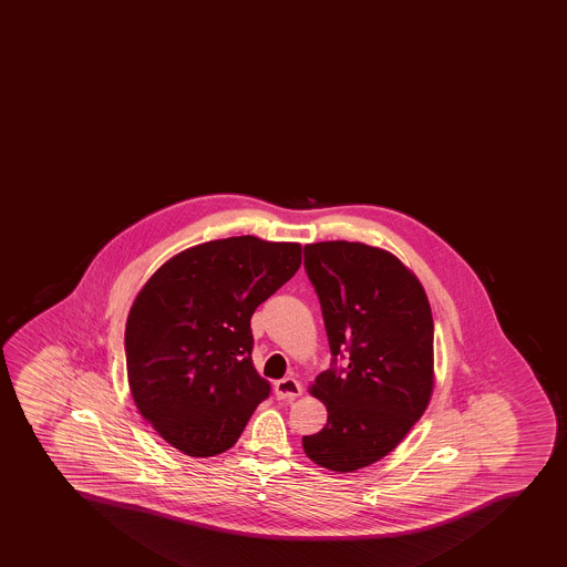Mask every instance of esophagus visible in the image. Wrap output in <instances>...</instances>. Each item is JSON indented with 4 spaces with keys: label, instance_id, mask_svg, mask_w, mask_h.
Segmentation results:
<instances>
[{
    "label": "esophagus",
    "instance_id": "esophagus-1",
    "mask_svg": "<svg viewBox=\"0 0 567 567\" xmlns=\"http://www.w3.org/2000/svg\"><path fill=\"white\" fill-rule=\"evenodd\" d=\"M275 393L278 400L298 399L301 394L300 382H297L295 378H284L280 382H276Z\"/></svg>",
    "mask_w": 567,
    "mask_h": 567
}]
</instances>
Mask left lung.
<instances>
[{
    "label": "left lung",
    "instance_id": "8db88e82",
    "mask_svg": "<svg viewBox=\"0 0 567 567\" xmlns=\"http://www.w3.org/2000/svg\"><path fill=\"white\" fill-rule=\"evenodd\" d=\"M332 368L309 388L327 408L320 433L303 436L307 456L354 473L396 447L433 394V315L419 278L388 250L360 241L306 245ZM349 357V368H333Z\"/></svg>",
    "mask_w": 567,
    "mask_h": 567
}]
</instances>
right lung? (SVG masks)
Wrapping results in <instances>:
<instances>
[{
  "instance_id": "add662e5",
  "label": "right lung",
  "mask_w": 567,
  "mask_h": 567,
  "mask_svg": "<svg viewBox=\"0 0 567 567\" xmlns=\"http://www.w3.org/2000/svg\"><path fill=\"white\" fill-rule=\"evenodd\" d=\"M300 264V244L233 236L173 256L134 298L128 388L174 450L196 458L225 453L269 396L250 358V317Z\"/></svg>"
}]
</instances>
